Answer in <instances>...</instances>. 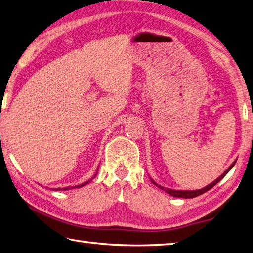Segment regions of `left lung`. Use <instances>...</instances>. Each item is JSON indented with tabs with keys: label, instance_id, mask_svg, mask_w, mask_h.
<instances>
[{
	"label": "left lung",
	"instance_id": "8db88e82",
	"mask_svg": "<svg viewBox=\"0 0 253 253\" xmlns=\"http://www.w3.org/2000/svg\"><path fill=\"white\" fill-rule=\"evenodd\" d=\"M236 162H237V160L234 161L231 166H230L227 170H225L222 174H221L218 179L216 180H214L213 182H211L210 184H208L207 187H205V188H202V189H199V190H172V189H168V188H163V187H161V185H159V184H157L156 182H154V181L151 179V181H152V183L154 184V185H157L158 188H160V189H162V190H165V191L167 192V193H169L170 196H172V197H175V198H184V199H191V198H196V197H198V196H200V194H203L205 192H207V191H209L210 189H212L214 187V185L219 182V181H221L222 180L225 175H227V173L228 172L232 169L233 168V166L236 165Z\"/></svg>",
	"mask_w": 253,
	"mask_h": 253
}]
</instances>
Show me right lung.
<instances>
[{
    "mask_svg": "<svg viewBox=\"0 0 253 253\" xmlns=\"http://www.w3.org/2000/svg\"><path fill=\"white\" fill-rule=\"evenodd\" d=\"M95 175L96 174H94V176H93V179L95 178ZM92 181V179L91 180H88V181H86V182H84V183H82V184H79V185H75V187H73V188H81V187H83V185H85V184H87L88 182H91ZM70 189V187L69 188H64V190H69ZM53 190H61V189H53Z\"/></svg>",
    "mask_w": 253,
    "mask_h": 253,
    "instance_id": "right-lung-1",
    "label": "right lung"
}]
</instances>
